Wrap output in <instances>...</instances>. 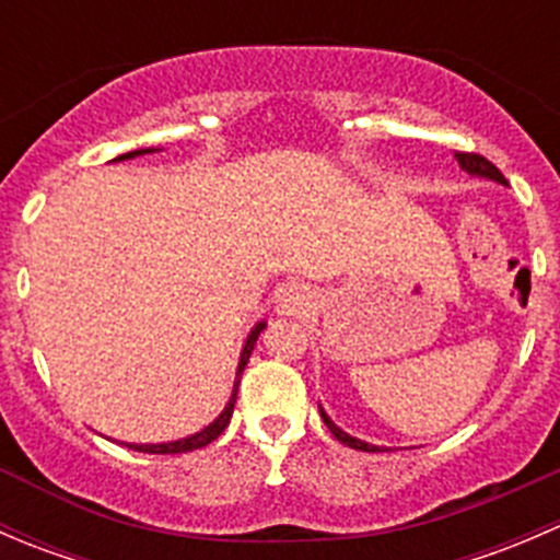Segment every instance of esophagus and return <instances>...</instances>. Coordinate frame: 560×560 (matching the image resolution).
<instances>
[{
    "label": "esophagus",
    "instance_id": "esophagus-1",
    "mask_svg": "<svg viewBox=\"0 0 560 560\" xmlns=\"http://www.w3.org/2000/svg\"><path fill=\"white\" fill-rule=\"evenodd\" d=\"M276 306H279V314L284 316H301L314 308V292L308 290L306 284L292 281V284L281 287L279 290V301H276Z\"/></svg>",
    "mask_w": 560,
    "mask_h": 560
}]
</instances>
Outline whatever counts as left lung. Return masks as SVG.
I'll use <instances>...</instances> for the list:
<instances>
[{"mask_svg":"<svg viewBox=\"0 0 560 560\" xmlns=\"http://www.w3.org/2000/svg\"><path fill=\"white\" fill-rule=\"evenodd\" d=\"M455 160H457V165H460L463 171H466L468 175H479V178H490V180H499V184H506V178H504V175H501L499 167H495L493 162L485 160V156H479V154H466V151H457ZM319 415H322V420H325V425L330 428L332 436H336L341 444H347V447L363 450V453H376V450H380V447H376V444L360 442V439L349 436L347 431H341V428H338L336 422H332L330 417L325 415V409H319Z\"/></svg>","mask_w":560,"mask_h":560,"instance_id":"1","label":"left lung"}]
</instances>
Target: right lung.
I'll return each mask as SVG.
<instances>
[{"label": "right lung", "instance_id": "1", "mask_svg": "<svg viewBox=\"0 0 560 560\" xmlns=\"http://www.w3.org/2000/svg\"><path fill=\"white\" fill-rule=\"evenodd\" d=\"M151 151H156V149H138V151H129V154L116 156V162H121V160H135V156H140V154H151ZM262 327H265V322H257V325H254V330L248 332V338H246L244 349H241L238 371H235V387H233V395H230V400H228V406H224V411H222V415L217 417V420L211 422V425H206V428H202V431L191 433V436L178 439V442H165V444H127V447H129V450H138V453H149V455H178V453H191V450L206 447V444H211L213 439L222 436L224 428L230 425V417H233L235 398H238L241 374H244V369H246V363H248V354H252V349H254V343H257V338H259V332H262Z\"/></svg>", "mask_w": 560, "mask_h": 560}]
</instances>
